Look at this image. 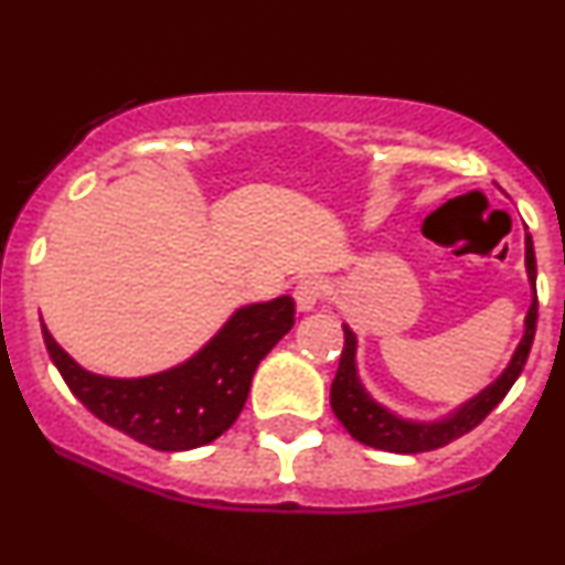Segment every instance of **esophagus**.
Listing matches in <instances>:
<instances>
[{
  "instance_id": "34e87169",
  "label": "esophagus",
  "mask_w": 565,
  "mask_h": 565,
  "mask_svg": "<svg viewBox=\"0 0 565 565\" xmlns=\"http://www.w3.org/2000/svg\"><path fill=\"white\" fill-rule=\"evenodd\" d=\"M323 295V284L321 278L316 276H308V278H300L295 287V305L300 313H308V310L316 308V302L321 300Z\"/></svg>"
}]
</instances>
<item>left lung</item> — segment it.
I'll return each mask as SVG.
<instances>
[{
  "label": "left lung",
  "instance_id": "1",
  "mask_svg": "<svg viewBox=\"0 0 565 565\" xmlns=\"http://www.w3.org/2000/svg\"><path fill=\"white\" fill-rule=\"evenodd\" d=\"M526 274L531 284V305L526 321H523V337L518 342L515 353H512L510 364L502 369V374L486 385L481 393L472 395V398L459 404L454 412L446 417L433 419V423H423V419H406L401 414L391 412L387 406H382L380 401L372 398V393L366 391L364 382L359 377V364H355V340L353 329L348 323H342V332H345V348L340 355V369H337L332 393L334 417L340 419L342 427L361 444L372 446V449L393 451V454H419V451H433L440 446L451 444L465 433H470L472 427L481 425L489 412L499 401L508 395V391L515 385V380L521 377L523 366H526L531 342H534L536 332V257H534V242L526 233Z\"/></svg>",
  "mask_w": 565,
  "mask_h": 565
}]
</instances>
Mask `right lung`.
<instances>
[{
    "label": "right lung",
    "mask_w": 565,
    "mask_h": 565,
    "mask_svg": "<svg viewBox=\"0 0 565 565\" xmlns=\"http://www.w3.org/2000/svg\"><path fill=\"white\" fill-rule=\"evenodd\" d=\"M291 327L295 300L289 295L242 305L191 359L148 377L87 372L44 323L42 334L68 391L100 423L157 451H188L212 444L236 423L257 364Z\"/></svg>",
    "instance_id": "obj_1"
}]
</instances>
